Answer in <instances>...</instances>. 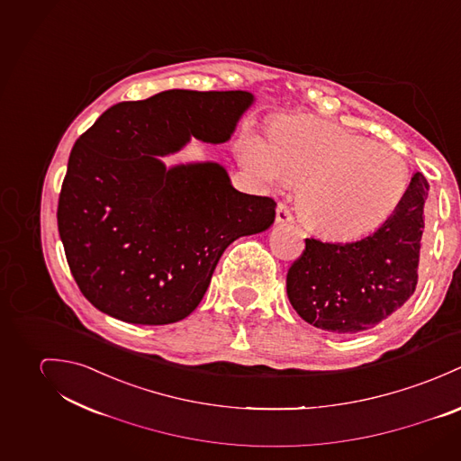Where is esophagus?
I'll use <instances>...</instances> for the list:
<instances>
[{
    "label": "esophagus",
    "mask_w": 461,
    "mask_h": 461,
    "mask_svg": "<svg viewBox=\"0 0 461 461\" xmlns=\"http://www.w3.org/2000/svg\"><path fill=\"white\" fill-rule=\"evenodd\" d=\"M276 222L277 224H294V215H292L288 206H277V210H276Z\"/></svg>",
    "instance_id": "esophagus-1"
}]
</instances>
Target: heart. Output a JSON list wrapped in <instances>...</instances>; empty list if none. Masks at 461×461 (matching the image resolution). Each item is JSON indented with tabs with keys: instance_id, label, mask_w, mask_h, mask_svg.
<instances>
[{
	"instance_id": "obj_1",
	"label": "heart",
	"mask_w": 461,
	"mask_h": 461,
	"mask_svg": "<svg viewBox=\"0 0 461 461\" xmlns=\"http://www.w3.org/2000/svg\"><path fill=\"white\" fill-rule=\"evenodd\" d=\"M237 150L259 180L299 185L301 215L332 239L350 240L378 230L409 191V164L402 155L323 120L281 123L272 141L246 131Z\"/></svg>"
}]
</instances>
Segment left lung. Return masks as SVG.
<instances>
[{"instance_id":"obj_1","label":"left lung","mask_w":461,"mask_h":461,"mask_svg":"<svg viewBox=\"0 0 461 461\" xmlns=\"http://www.w3.org/2000/svg\"><path fill=\"white\" fill-rule=\"evenodd\" d=\"M428 187L413 173L402 205L356 242L306 239V251L286 276L290 304L304 321L334 334H357L409 301L417 286Z\"/></svg>"}]
</instances>
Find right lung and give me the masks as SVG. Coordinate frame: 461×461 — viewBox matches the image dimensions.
<instances>
[{"label":"right lung","mask_w":461,"mask_h":461,"mask_svg":"<svg viewBox=\"0 0 461 461\" xmlns=\"http://www.w3.org/2000/svg\"><path fill=\"white\" fill-rule=\"evenodd\" d=\"M255 101L242 90H166L109 107L76 141L58 231L79 290L99 311L138 325L184 320L224 249L272 226L274 200L237 191L222 164L162 160L193 138L230 141Z\"/></svg>","instance_id":"1"}]
</instances>
